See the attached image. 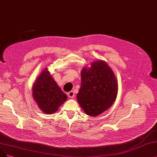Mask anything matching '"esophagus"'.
Instances as JSON below:
<instances>
[{
	"label": "esophagus",
	"instance_id": "obj_1",
	"mask_svg": "<svg viewBox=\"0 0 157 157\" xmlns=\"http://www.w3.org/2000/svg\"><path fill=\"white\" fill-rule=\"evenodd\" d=\"M67 95L68 97H69V98H73V97H75V94L73 91H69V92L67 94Z\"/></svg>",
	"mask_w": 157,
	"mask_h": 157
}]
</instances>
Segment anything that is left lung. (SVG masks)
I'll return each instance as SVG.
<instances>
[{
	"label": "left lung",
	"instance_id": "obj_1",
	"mask_svg": "<svg viewBox=\"0 0 157 157\" xmlns=\"http://www.w3.org/2000/svg\"><path fill=\"white\" fill-rule=\"evenodd\" d=\"M77 101L84 112L96 116L110 107L117 94V83L111 68L101 60L91 63L81 72Z\"/></svg>",
	"mask_w": 157,
	"mask_h": 157
}]
</instances>
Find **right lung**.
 Listing matches in <instances>:
<instances>
[{
  "mask_svg": "<svg viewBox=\"0 0 157 157\" xmlns=\"http://www.w3.org/2000/svg\"><path fill=\"white\" fill-rule=\"evenodd\" d=\"M34 99L40 109L45 113L51 114L67 99L60 88L45 69L37 78L32 88Z\"/></svg>",
  "mask_w": 157,
  "mask_h": 157,
  "instance_id": "add662e5",
  "label": "right lung"
}]
</instances>
